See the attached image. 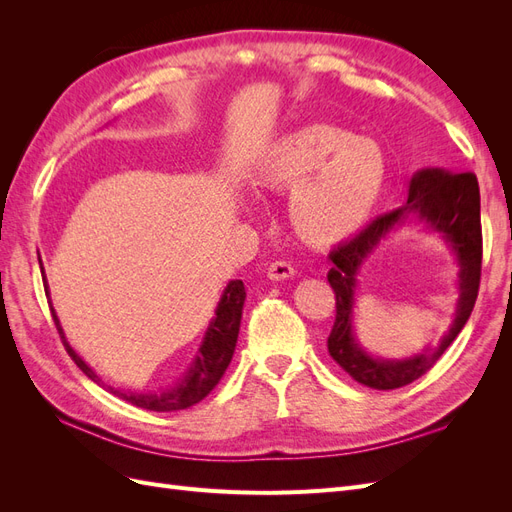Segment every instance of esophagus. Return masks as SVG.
<instances>
[{"label":"esophagus","mask_w":512,"mask_h":512,"mask_svg":"<svg viewBox=\"0 0 512 512\" xmlns=\"http://www.w3.org/2000/svg\"><path fill=\"white\" fill-rule=\"evenodd\" d=\"M267 275L269 280H275V282H284V280H290V277L294 275V269L290 262H284V260H275L269 265L267 269Z\"/></svg>","instance_id":"esophagus-1"}]
</instances>
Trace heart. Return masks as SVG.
<instances>
[{
  "mask_svg": "<svg viewBox=\"0 0 512 512\" xmlns=\"http://www.w3.org/2000/svg\"><path fill=\"white\" fill-rule=\"evenodd\" d=\"M389 177L384 149L331 123L290 130L265 149L252 183L260 192H288V224L312 247L352 239L374 215Z\"/></svg>",
  "mask_w": 512,
  "mask_h": 512,
  "instance_id": "1",
  "label": "heart"
}]
</instances>
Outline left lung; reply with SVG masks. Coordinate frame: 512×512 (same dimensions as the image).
Wrapping results in <instances>:
<instances>
[{
  "label": "left lung",
  "mask_w": 512,
  "mask_h": 512,
  "mask_svg": "<svg viewBox=\"0 0 512 512\" xmlns=\"http://www.w3.org/2000/svg\"><path fill=\"white\" fill-rule=\"evenodd\" d=\"M410 219L421 221L452 250L458 265L460 299L456 318L449 333L436 349H426L406 360H380L369 355L353 335V303L355 277L377 243L389 231ZM333 267L327 280L335 292V324L329 335V354L333 361L359 384L369 389L391 391L401 389L429 371L444 350L466 327L472 314L478 284L480 262H483V232H480V192L472 173H451L444 168H421L410 179L408 203L384 213L354 239L337 245L329 254Z\"/></svg>",
  "instance_id": "1"
}]
</instances>
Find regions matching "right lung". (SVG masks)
Segmentation results:
<instances>
[{
    "mask_svg": "<svg viewBox=\"0 0 512 512\" xmlns=\"http://www.w3.org/2000/svg\"><path fill=\"white\" fill-rule=\"evenodd\" d=\"M40 271H42L46 294H49V284H46L42 265H40ZM243 303H245L243 282L230 280L222 292V299H220L218 307H215V316L209 322L207 333L203 337V342H200L198 352L194 354L190 367L183 371V376L177 380V384L168 386V389H160V391H119V389H113V386L104 384L96 371L91 369L81 359V356L76 354V350L68 344L64 329H61L59 318H57L53 307H51V312H53V320L57 324V331H59L61 339H64V346H66L68 354L72 356V361L79 365V369L89 380H94L96 384L104 386V389L111 391L113 395L126 399L128 404H132L136 408H145V410H153V412H175V410H185V408L198 404V401H203L215 389V384L222 380L226 367L230 365L232 354H235Z\"/></svg>",
    "mask_w": 512,
    "mask_h": 512,
    "instance_id": "1",
    "label": "right lung"
}]
</instances>
